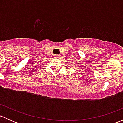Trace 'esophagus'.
Masks as SVG:
<instances>
[{"instance_id": "1", "label": "esophagus", "mask_w": 123, "mask_h": 123, "mask_svg": "<svg viewBox=\"0 0 123 123\" xmlns=\"http://www.w3.org/2000/svg\"><path fill=\"white\" fill-rule=\"evenodd\" d=\"M54 58H59V55H54Z\"/></svg>"}]
</instances>
